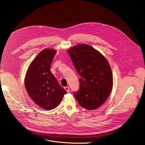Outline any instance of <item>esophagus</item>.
I'll return each instance as SVG.
<instances>
[{"label":"esophagus","mask_w":145,"mask_h":145,"mask_svg":"<svg viewBox=\"0 0 145 145\" xmlns=\"http://www.w3.org/2000/svg\"><path fill=\"white\" fill-rule=\"evenodd\" d=\"M64 89H65L67 92H69V86H65V87H64Z\"/></svg>","instance_id":"34e87169"}]
</instances>
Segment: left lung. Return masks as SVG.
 <instances>
[{
	"label": "left lung",
	"mask_w": 145,
	"mask_h": 145,
	"mask_svg": "<svg viewBox=\"0 0 145 145\" xmlns=\"http://www.w3.org/2000/svg\"><path fill=\"white\" fill-rule=\"evenodd\" d=\"M80 75V89L74 92L79 105L87 110L97 109L109 97L113 86V76L106 57L93 47L81 44L67 51Z\"/></svg>",
	"instance_id": "left-lung-1"
}]
</instances>
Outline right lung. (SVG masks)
I'll list each match as a JSON object with an SVG mask.
<instances>
[{"instance_id":"add662e5","label":"right lung","mask_w":145,"mask_h":145,"mask_svg":"<svg viewBox=\"0 0 145 145\" xmlns=\"http://www.w3.org/2000/svg\"><path fill=\"white\" fill-rule=\"evenodd\" d=\"M56 51L46 48L30 63L26 73L25 86L32 101L40 107L51 110L56 108L67 93L50 71Z\"/></svg>"}]
</instances>
